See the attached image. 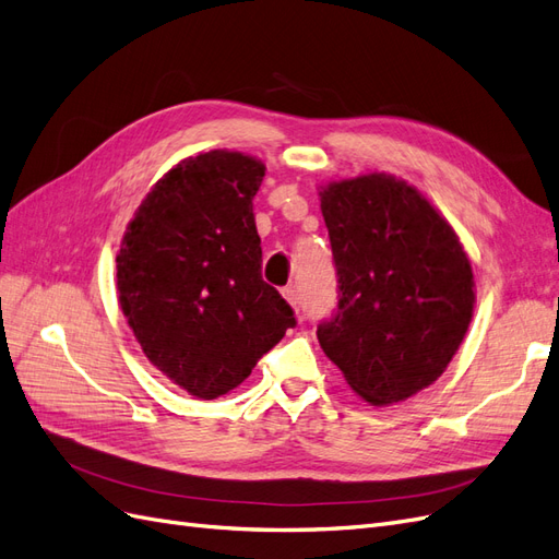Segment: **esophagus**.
I'll return each mask as SVG.
<instances>
[{
  "instance_id": "34e87169",
  "label": "esophagus",
  "mask_w": 559,
  "mask_h": 559,
  "mask_svg": "<svg viewBox=\"0 0 559 559\" xmlns=\"http://www.w3.org/2000/svg\"><path fill=\"white\" fill-rule=\"evenodd\" d=\"M282 296H284L286 300H289V306L298 312V294H296L294 286H284V289H282Z\"/></svg>"
}]
</instances>
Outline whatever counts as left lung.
Returning <instances> with one entry per match:
<instances>
[{
	"label": "left lung",
	"mask_w": 559,
	"mask_h": 559,
	"mask_svg": "<svg viewBox=\"0 0 559 559\" xmlns=\"http://www.w3.org/2000/svg\"><path fill=\"white\" fill-rule=\"evenodd\" d=\"M337 310L319 345L364 401L433 384L468 331L476 284L456 233L415 186L384 173L321 189Z\"/></svg>",
	"instance_id": "8db88e82"
}]
</instances>
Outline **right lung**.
Listing matches in <instances>:
<instances>
[{
	"instance_id": "obj_1",
	"label": "right lung",
	"mask_w": 559,
	"mask_h": 559,
	"mask_svg": "<svg viewBox=\"0 0 559 559\" xmlns=\"http://www.w3.org/2000/svg\"><path fill=\"white\" fill-rule=\"evenodd\" d=\"M265 165L214 148L156 181L116 253L118 302L146 359L198 399L242 384L296 326L261 277L253 195Z\"/></svg>"
}]
</instances>
